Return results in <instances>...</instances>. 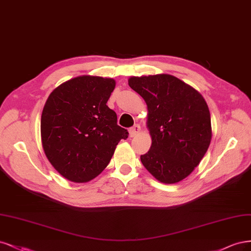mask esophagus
Returning <instances> with one entry per match:
<instances>
[{
  "instance_id": "34e87169",
  "label": "esophagus",
  "mask_w": 251,
  "mask_h": 251,
  "mask_svg": "<svg viewBox=\"0 0 251 251\" xmlns=\"http://www.w3.org/2000/svg\"><path fill=\"white\" fill-rule=\"evenodd\" d=\"M140 131H141V126L135 124L133 127L130 128V130H129V134H130L131 137H133V136H135L137 133H139Z\"/></svg>"
}]
</instances>
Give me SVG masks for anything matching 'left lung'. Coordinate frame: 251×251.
Instances as JSON below:
<instances>
[{"mask_svg":"<svg viewBox=\"0 0 251 251\" xmlns=\"http://www.w3.org/2000/svg\"><path fill=\"white\" fill-rule=\"evenodd\" d=\"M128 84L147 104L152 144L141 161L163 183H176L199 165L212 140L211 115L203 97L169 74L130 77Z\"/></svg>","mask_w":251,"mask_h":251,"instance_id":"left-lung-1","label":"left lung"}]
</instances>
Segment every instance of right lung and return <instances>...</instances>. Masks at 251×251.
Segmentation results:
<instances>
[{
	"instance_id": "obj_1",
	"label": "right lung",
	"mask_w": 251,
	"mask_h": 251,
	"mask_svg": "<svg viewBox=\"0 0 251 251\" xmlns=\"http://www.w3.org/2000/svg\"><path fill=\"white\" fill-rule=\"evenodd\" d=\"M112 78L83 75L50 94L40 120L42 144L56 171L73 182H87L107 167L118 143L128 137L106 103Z\"/></svg>"
}]
</instances>
